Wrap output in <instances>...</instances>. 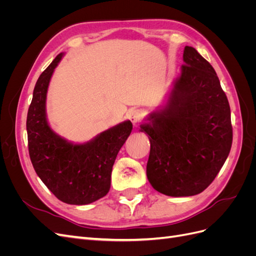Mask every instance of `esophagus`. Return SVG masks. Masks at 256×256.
Listing matches in <instances>:
<instances>
[{"instance_id":"obj_1","label":"esophagus","mask_w":256,"mask_h":256,"mask_svg":"<svg viewBox=\"0 0 256 256\" xmlns=\"http://www.w3.org/2000/svg\"><path fill=\"white\" fill-rule=\"evenodd\" d=\"M144 116V113L141 109H136L130 112V120L134 124H136L141 120V118Z\"/></svg>"}]
</instances>
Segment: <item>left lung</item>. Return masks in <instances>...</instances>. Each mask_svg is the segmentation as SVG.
I'll return each instance as SVG.
<instances>
[{"label": "left lung", "instance_id": "8db88e82", "mask_svg": "<svg viewBox=\"0 0 256 256\" xmlns=\"http://www.w3.org/2000/svg\"><path fill=\"white\" fill-rule=\"evenodd\" d=\"M164 109L141 131L150 142L147 178L168 196H191L212 182L233 141L228 100L214 67L192 47Z\"/></svg>", "mask_w": 256, "mask_h": 256}]
</instances>
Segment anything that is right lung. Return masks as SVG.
Returning <instances> with one entry per match:
<instances>
[{
  "label": "right lung",
  "mask_w": 256,
  "mask_h": 256,
  "mask_svg": "<svg viewBox=\"0 0 256 256\" xmlns=\"http://www.w3.org/2000/svg\"><path fill=\"white\" fill-rule=\"evenodd\" d=\"M62 58L60 53L36 82L26 118L28 154L35 172L60 200L86 205L109 192L114 161L132 124L122 122L84 144L67 142L53 132L46 116V98Z\"/></svg>",
  "instance_id": "add662e5"
}]
</instances>
